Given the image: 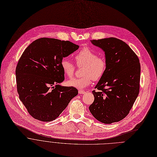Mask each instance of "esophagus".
Returning a JSON list of instances; mask_svg holds the SVG:
<instances>
[{"instance_id":"1","label":"esophagus","mask_w":157,"mask_h":157,"mask_svg":"<svg viewBox=\"0 0 157 157\" xmlns=\"http://www.w3.org/2000/svg\"><path fill=\"white\" fill-rule=\"evenodd\" d=\"M78 93L79 94H84V93H85V91L84 90H79Z\"/></svg>"}]
</instances>
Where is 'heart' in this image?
I'll use <instances>...</instances> for the list:
<instances>
[{"instance_id": "1", "label": "heart", "mask_w": 157, "mask_h": 157, "mask_svg": "<svg viewBox=\"0 0 157 157\" xmlns=\"http://www.w3.org/2000/svg\"><path fill=\"white\" fill-rule=\"evenodd\" d=\"M75 60L78 67L83 66L80 78H74L69 80L67 84L69 86L82 89L88 86L91 80L97 81L104 75L106 69V61L102 56L97 55L96 52L89 49L83 48L75 55ZM60 66L64 74L68 77H72L75 70V66L67 57L61 60Z\"/></svg>"}]
</instances>
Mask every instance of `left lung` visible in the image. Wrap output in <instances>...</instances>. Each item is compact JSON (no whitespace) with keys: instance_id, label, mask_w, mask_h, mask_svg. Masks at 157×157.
Instances as JSON below:
<instances>
[{"instance_id":"8db88e82","label":"left lung","mask_w":157,"mask_h":157,"mask_svg":"<svg viewBox=\"0 0 157 157\" xmlns=\"http://www.w3.org/2000/svg\"><path fill=\"white\" fill-rule=\"evenodd\" d=\"M105 54L106 69L92 91L93 103L89 110L105 124L118 122L129 114L139 93L140 65L136 53L116 38L91 40Z\"/></svg>"}]
</instances>
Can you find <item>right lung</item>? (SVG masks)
<instances>
[{"label":"right lung","instance_id":"1","mask_svg":"<svg viewBox=\"0 0 157 157\" xmlns=\"http://www.w3.org/2000/svg\"><path fill=\"white\" fill-rule=\"evenodd\" d=\"M78 48L69 41L42 38L24 51L15 71L17 88L20 100L35 119H56L77 95L75 87L59 83L64 80L61 60Z\"/></svg>","mask_w":157,"mask_h":157}]
</instances>
